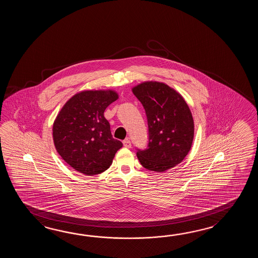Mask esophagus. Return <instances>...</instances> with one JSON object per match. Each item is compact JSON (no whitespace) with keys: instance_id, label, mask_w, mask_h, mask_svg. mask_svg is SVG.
<instances>
[{"instance_id":"34e87169","label":"esophagus","mask_w":258,"mask_h":258,"mask_svg":"<svg viewBox=\"0 0 258 258\" xmlns=\"http://www.w3.org/2000/svg\"><path fill=\"white\" fill-rule=\"evenodd\" d=\"M122 144H123V146H124V147H125V148H131V141H130V140H129V139H128V138H126V139H125V140H123V141H122Z\"/></svg>"}]
</instances>
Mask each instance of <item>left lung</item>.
<instances>
[{"label":"left lung","instance_id":"left-lung-1","mask_svg":"<svg viewBox=\"0 0 258 258\" xmlns=\"http://www.w3.org/2000/svg\"><path fill=\"white\" fill-rule=\"evenodd\" d=\"M148 118L149 143L138 150L144 168L155 172L172 169L191 150L195 136L192 112L181 94L167 84L145 81L132 88Z\"/></svg>","mask_w":258,"mask_h":258}]
</instances>
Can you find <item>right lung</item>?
Segmentation results:
<instances>
[{"label": "right lung", "mask_w": 258, "mask_h": 258, "mask_svg": "<svg viewBox=\"0 0 258 258\" xmlns=\"http://www.w3.org/2000/svg\"><path fill=\"white\" fill-rule=\"evenodd\" d=\"M119 99L113 89L84 90L66 101L55 118L52 137L61 159L85 175L110 168L122 143L111 136L106 108Z\"/></svg>", "instance_id": "1"}]
</instances>
